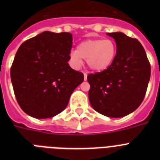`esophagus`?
<instances>
[{
	"label": "esophagus",
	"instance_id": "34e87169",
	"mask_svg": "<svg viewBox=\"0 0 160 160\" xmlns=\"http://www.w3.org/2000/svg\"><path fill=\"white\" fill-rule=\"evenodd\" d=\"M87 73H84V80L85 81H87Z\"/></svg>",
	"mask_w": 160,
	"mask_h": 160
}]
</instances>
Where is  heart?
Listing matches in <instances>:
<instances>
[{
	"label": "heart",
	"instance_id": "b5f03b06",
	"mask_svg": "<svg viewBox=\"0 0 160 160\" xmlns=\"http://www.w3.org/2000/svg\"><path fill=\"white\" fill-rule=\"evenodd\" d=\"M116 56V46L111 40L89 39L82 42L77 50L71 51L70 58L73 66L79 67L82 60L87 61L89 67L96 72L107 70L112 65Z\"/></svg>",
	"mask_w": 160,
	"mask_h": 160
}]
</instances>
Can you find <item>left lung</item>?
<instances>
[{"mask_svg":"<svg viewBox=\"0 0 160 160\" xmlns=\"http://www.w3.org/2000/svg\"><path fill=\"white\" fill-rule=\"evenodd\" d=\"M107 34L115 41L116 56L107 70L88 74L89 100L97 112L121 118L142 103L151 77V65L137 39L121 32Z\"/></svg>","mask_w":160,"mask_h":160,"instance_id":"8db88e82","label":"left lung"}]
</instances>
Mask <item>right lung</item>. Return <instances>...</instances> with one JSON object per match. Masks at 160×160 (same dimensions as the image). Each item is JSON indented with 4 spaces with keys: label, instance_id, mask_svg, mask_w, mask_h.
<instances>
[{
    "label": "right lung",
    "instance_id": "1",
    "mask_svg": "<svg viewBox=\"0 0 160 160\" xmlns=\"http://www.w3.org/2000/svg\"><path fill=\"white\" fill-rule=\"evenodd\" d=\"M70 32L45 31L21 45L10 70L17 101L36 118H52L64 111L83 73L68 64L73 44Z\"/></svg>",
    "mask_w": 160,
    "mask_h": 160
}]
</instances>
